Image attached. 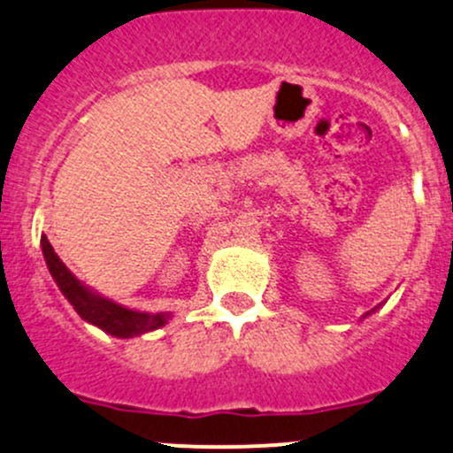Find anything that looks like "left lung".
<instances>
[{"mask_svg": "<svg viewBox=\"0 0 453 453\" xmlns=\"http://www.w3.org/2000/svg\"><path fill=\"white\" fill-rule=\"evenodd\" d=\"M375 310H377V307H375ZM375 310H371V311H366V314H365V316H371V314H372V311H375ZM365 316H362V319H365Z\"/></svg>", "mask_w": 453, "mask_h": 453, "instance_id": "8db88e82", "label": "left lung"}]
</instances>
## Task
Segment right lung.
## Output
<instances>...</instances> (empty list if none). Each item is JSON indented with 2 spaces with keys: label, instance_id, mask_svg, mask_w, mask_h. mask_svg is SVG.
Returning <instances> with one entry per match:
<instances>
[{
  "label": "right lung",
  "instance_id": "right-lung-1",
  "mask_svg": "<svg viewBox=\"0 0 453 453\" xmlns=\"http://www.w3.org/2000/svg\"><path fill=\"white\" fill-rule=\"evenodd\" d=\"M41 249H43L45 264H48L50 274L58 286V290L63 292V296L67 298L73 305V310L78 311L82 320H87L88 325H96L97 329L106 331V334L115 335V338H134V335H143L148 331H155L163 325H167V320L172 319L170 311H158V314H150V311H139L130 310V307L119 305V303L111 301V298L97 295L96 290L85 286L67 265L60 261L58 255L54 253L52 244H50L48 237H41Z\"/></svg>",
  "mask_w": 453,
  "mask_h": 453
}]
</instances>
